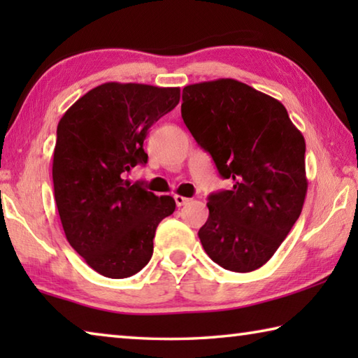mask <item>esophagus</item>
<instances>
[{
	"instance_id": "34e87169",
	"label": "esophagus",
	"mask_w": 358,
	"mask_h": 358,
	"mask_svg": "<svg viewBox=\"0 0 358 358\" xmlns=\"http://www.w3.org/2000/svg\"><path fill=\"white\" fill-rule=\"evenodd\" d=\"M173 199H175V203L178 205V207H181V205H186V203H189V201L191 199L189 197H183V196H178V194H175L173 196Z\"/></svg>"
}]
</instances>
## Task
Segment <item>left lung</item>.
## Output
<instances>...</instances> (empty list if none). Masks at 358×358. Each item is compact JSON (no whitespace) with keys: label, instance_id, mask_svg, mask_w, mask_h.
I'll list each match as a JSON object with an SVG mask.
<instances>
[{"label":"left lung","instance_id":"left-lung-1","mask_svg":"<svg viewBox=\"0 0 358 358\" xmlns=\"http://www.w3.org/2000/svg\"><path fill=\"white\" fill-rule=\"evenodd\" d=\"M187 129L232 189L208 196L199 238L222 268L248 273L270 260L301 213L305 138L280 101L234 78L187 85Z\"/></svg>","mask_w":358,"mask_h":358}]
</instances>
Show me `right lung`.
<instances>
[{
  "label": "right lung",
  "mask_w": 358,
  "mask_h": 358,
  "mask_svg": "<svg viewBox=\"0 0 358 358\" xmlns=\"http://www.w3.org/2000/svg\"><path fill=\"white\" fill-rule=\"evenodd\" d=\"M180 102V88L108 82L90 90L59 120L53 189L66 238L99 275L121 280L153 256L157 224L175 211L126 180L147 164L148 129Z\"/></svg>",
  "instance_id": "right-lung-1"
}]
</instances>
